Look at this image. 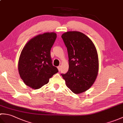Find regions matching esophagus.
<instances>
[{"label": "esophagus", "mask_w": 123, "mask_h": 123, "mask_svg": "<svg viewBox=\"0 0 123 123\" xmlns=\"http://www.w3.org/2000/svg\"><path fill=\"white\" fill-rule=\"evenodd\" d=\"M61 66H59V67H57V69H58V70H59V71H60V70H61Z\"/></svg>", "instance_id": "obj_1"}]
</instances>
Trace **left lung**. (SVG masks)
<instances>
[{
  "label": "left lung",
  "instance_id": "obj_1",
  "mask_svg": "<svg viewBox=\"0 0 123 123\" xmlns=\"http://www.w3.org/2000/svg\"><path fill=\"white\" fill-rule=\"evenodd\" d=\"M61 37L67 48L69 66L67 74L61 75L67 87L80 94L88 90L97 77V51L92 41L81 32L69 31Z\"/></svg>",
  "mask_w": 123,
  "mask_h": 123
}]
</instances>
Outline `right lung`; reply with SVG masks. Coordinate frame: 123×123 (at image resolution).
<instances>
[{"instance_id": "1", "label": "right lung", "mask_w": 123, "mask_h": 123, "mask_svg": "<svg viewBox=\"0 0 123 123\" xmlns=\"http://www.w3.org/2000/svg\"><path fill=\"white\" fill-rule=\"evenodd\" d=\"M56 34L46 32L31 38L23 48L18 63V72L25 84L33 89L47 84L58 72L52 63L50 51Z\"/></svg>"}]
</instances>
